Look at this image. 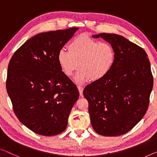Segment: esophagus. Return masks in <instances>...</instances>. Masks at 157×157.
<instances>
[{
  "instance_id": "1",
  "label": "esophagus",
  "mask_w": 157,
  "mask_h": 157,
  "mask_svg": "<svg viewBox=\"0 0 157 157\" xmlns=\"http://www.w3.org/2000/svg\"><path fill=\"white\" fill-rule=\"evenodd\" d=\"M78 90H79V95L81 96V97H82L83 95V86H81V85H78Z\"/></svg>"
}]
</instances>
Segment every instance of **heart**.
Wrapping results in <instances>:
<instances>
[{
	"mask_svg": "<svg viewBox=\"0 0 157 157\" xmlns=\"http://www.w3.org/2000/svg\"><path fill=\"white\" fill-rule=\"evenodd\" d=\"M115 60V49L111 44L86 34L75 37L70 43L68 51L60 48L57 54L58 64L67 76L73 73L78 65L79 68L74 77L78 84L104 78L111 71Z\"/></svg>",
	"mask_w": 157,
	"mask_h": 157,
	"instance_id": "b5f03b06",
	"label": "heart"
}]
</instances>
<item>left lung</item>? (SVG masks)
<instances>
[{"label": "left lung", "mask_w": 157, "mask_h": 157, "mask_svg": "<svg viewBox=\"0 0 157 157\" xmlns=\"http://www.w3.org/2000/svg\"><path fill=\"white\" fill-rule=\"evenodd\" d=\"M92 36L111 44L116 60L106 76L83 91L91 123L98 134L119 136L132 129L148 109L153 87L150 63L144 49L123 36L101 33Z\"/></svg>", "instance_id": "1"}]
</instances>
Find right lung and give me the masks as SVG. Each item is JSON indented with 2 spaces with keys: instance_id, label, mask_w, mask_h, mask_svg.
<instances>
[{
  "instance_id": "obj_1",
  "label": "right lung",
  "mask_w": 157,
  "mask_h": 157,
  "mask_svg": "<svg viewBox=\"0 0 157 157\" xmlns=\"http://www.w3.org/2000/svg\"><path fill=\"white\" fill-rule=\"evenodd\" d=\"M79 29L39 33L19 48L10 60L6 88L19 121L44 136L66 129L79 98L76 85L60 68L58 51Z\"/></svg>"
}]
</instances>
